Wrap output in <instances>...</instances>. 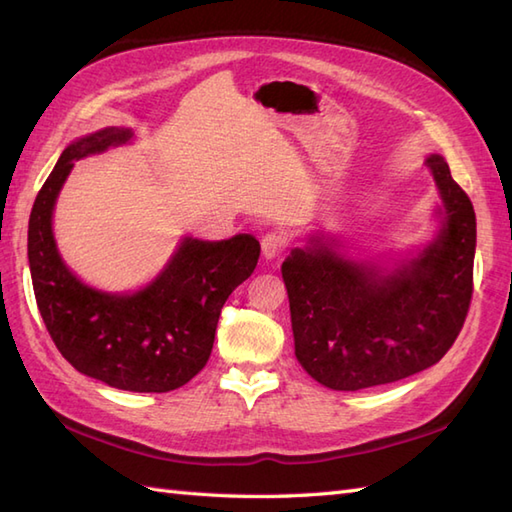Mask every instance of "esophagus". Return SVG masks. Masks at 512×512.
I'll use <instances>...</instances> for the list:
<instances>
[{
    "label": "esophagus",
    "instance_id": "34e87169",
    "mask_svg": "<svg viewBox=\"0 0 512 512\" xmlns=\"http://www.w3.org/2000/svg\"><path fill=\"white\" fill-rule=\"evenodd\" d=\"M288 248V235L281 231H270L262 237V255L266 259L279 257Z\"/></svg>",
    "mask_w": 512,
    "mask_h": 512
}]
</instances>
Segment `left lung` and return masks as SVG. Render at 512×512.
<instances>
[{"mask_svg": "<svg viewBox=\"0 0 512 512\" xmlns=\"http://www.w3.org/2000/svg\"><path fill=\"white\" fill-rule=\"evenodd\" d=\"M427 167L447 217L418 259L383 275L314 237L281 266L295 354L325 387L396 383L436 365L458 339L473 295L475 211L442 156Z\"/></svg>", "mask_w": 512, "mask_h": 512, "instance_id": "obj_1", "label": "left lung"}]
</instances>
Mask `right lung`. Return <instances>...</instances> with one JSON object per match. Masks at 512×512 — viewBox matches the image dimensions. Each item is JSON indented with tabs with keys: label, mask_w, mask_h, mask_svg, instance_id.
<instances>
[{
	"label": "right lung",
	"mask_w": 512,
	"mask_h": 512,
	"mask_svg": "<svg viewBox=\"0 0 512 512\" xmlns=\"http://www.w3.org/2000/svg\"><path fill=\"white\" fill-rule=\"evenodd\" d=\"M132 138L105 127L63 149L37 195L28 222V262L37 308L50 339L74 369L105 385L165 394L187 385L206 365L228 295L257 266L259 242L187 237L156 281L134 295H107L81 284L54 244L52 209L74 160Z\"/></svg>",
	"instance_id": "right-lung-1"
}]
</instances>
